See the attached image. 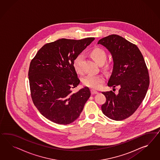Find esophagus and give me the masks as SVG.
<instances>
[{
	"mask_svg": "<svg viewBox=\"0 0 160 160\" xmlns=\"http://www.w3.org/2000/svg\"><path fill=\"white\" fill-rule=\"evenodd\" d=\"M91 92H92V94H97L98 92L97 91H96V90H93V89H92V90H91Z\"/></svg>",
	"mask_w": 160,
	"mask_h": 160,
	"instance_id": "34e87169",
	"label": "esophagus"
}]
</instances>
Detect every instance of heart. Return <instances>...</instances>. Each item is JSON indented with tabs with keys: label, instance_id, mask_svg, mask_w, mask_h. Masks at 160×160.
<instances>
[{
	"label": "heart",
	"instance_id": "b5f03b06",
	"mask_svg": "<svg viewBox=\"0 0 160 160\" xmlns=\"http://www.w3.org/2000/svg\"><path fill=\"white\" fill-rule=\"evenodd\" d=\"M88 54L99 66L103 65V68L104 70H108L112 68V63L110 62H106L107 54L106 52L103 48L99 47H95L89 52ZM82 55L77 56L73 61L74 68L75 71L79 74L82 73ZM104 82L105 78L102 75L93 76L89 74L86 76L82 80V83L84 86L94 89L100 88L103 85Z\"/></svg>",
	"mask_w": 160,
	"mask_h": 160
}]
</instances>
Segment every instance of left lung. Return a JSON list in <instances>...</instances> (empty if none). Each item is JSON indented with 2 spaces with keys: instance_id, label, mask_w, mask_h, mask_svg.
<instances>
[{
  "instance_id": "1",
  "label": "left lung",
  "mask_w": 160,
  "mask_h": 160,
  "mask_svg": "<svg viewBox=\"0 0 160 160\" xmlns=\"http://www.w3.org/2000/svg\"><path fill=\"white\" fill-rule=\"evenodd\" d=\"M97 43L109 50L114 62L108 86L120 88L117 94L102 92L106 98L102 112L112 120H124L134 113L145 98L150 84L148 68L138 47L120 36L109 35Z\"/></svg>"
}]
</instances>
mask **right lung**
<instances>
[{"label": "right lung", "instance_id": "obj_1", "mask_svg": "<svg viewBox=\"0 0 160 160\" xmlns=\"http://www.w3.org/2000/svg\"><path fill=\"white\" fill-rule=\"evenodd\" d=\"M94 40L58 39L44 44L32 60L28 73L32 99L49 120L66 125L80 116L91 93L87 87L72 92L80 82L73 61Z\"/></svg>", "mask_w": 160, "mask_h": 160}]
</instances>
